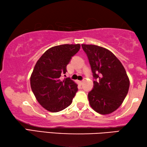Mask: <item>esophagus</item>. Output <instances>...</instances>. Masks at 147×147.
Here are the masks:
<instances>
[{
	"label": "esophagus",
	"mask_w": 147,
	"mask_h": 147,
	"mask_svg": "<svg viewBox=\"0 0 147 147\" xmlns=\"http://www.w3.org/2000/svg\"><path fill=\"white\" fill-rule=\"evenodd\" d=\"M84 80H82V81H79V82H79L80 84H82L84 83Z\"/></svg>",
	"instance_id": "obj_1"
}]
</instances>
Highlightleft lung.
<instances>
[{"instance_id": "obj_1", "label": "left lung", "mask_w": 147, "mask_h": 147, "mask_svg": "<svg viewBox=\"0 0 147 147\" xmlns=\"http://www.w3.org/2000/svg\"><path fill=\"white\" fill-rule=\"evenodd\" d=\"M95 80L88 93L89 104L102 115L115 111L127 95L130 80L125 69L114 54L104 47L82 45Z\"/></svg>"}]
</instances>
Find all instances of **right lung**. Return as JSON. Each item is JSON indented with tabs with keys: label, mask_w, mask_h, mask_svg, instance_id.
I'll use <instances>...</instances> for the list:
<instances>
[{
	"label": "right lung",
	"mask_w": 147,
	"mask_h": 147,
	"mask_svg": "<svg viewBox=\"0 0 147 147\" xmlns=\"http://www.w3.org/2000/svg\"><path fill=\"white\" fill-rule=\"evenodd\" d=\"M80 49V44L51 47L37 61L30 76L31 89L47 110L58 112L72 103L78 86L69 78L62 80L60 76L66 73L67 65Z\"/></svg>",
	"instance_id": "1"
}]
</instances>
